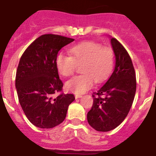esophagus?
Returning a JSON list of instances; mask_svg holds the SVG:
<instances>
[{
  "instance_id": "esophagus-1",
  "label": "esophagus",
  "mask_w": 156,
  "mask_h": 156,
  "mask_svg": "<svg viewBox=\"0 0 156 156\" xmlns=\"http://www.w3.org/2000/svg\"><path fill=\"white\" fill-rule=\"evenodd\" d=\"M75 98H76V99L80 98H82V95L81 94H76V95H75Z\"/></svg>"
}]
</instances>
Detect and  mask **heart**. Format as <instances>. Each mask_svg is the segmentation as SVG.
Segmentation results:
<instances>
[{"mask_svg": "<svg viewBox=\"0 0 156 156\" xmlns=\"http://www.w3.org/2000/svg\"><path fill=\"white\" fill-rule=\"evenodd\" d=\"M70 55L58 54L55 65L61 75L72 76L77 66H80L83 74L74 76L66 83L69 91L82 94L91 89L94 82L102 83L113 70L114 54L107 46H101L100 43L85 41L70 48Z\"/></svg>", "mask_w": 156, "mask_h": 156, "instance_id": "obj_1", "label": "heart"}]
</instances>
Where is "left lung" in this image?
<instances>
[{"mask_svg":"<svg viewBox=\"0 0 156 156\" xmlns=\"http://www.w3.org/2000/svg\"><path fill=\"white\" fill-rule=\"evenodd\" d=\"M115 53L114 70L105 84L93 93V104L87 113L89 124L98 131H109L119 126L134 101L136 74L129 54L115 38L110 39Z\"/></svg>","mask_w":156,"mask_h":156,"instance_id":"1","label":"left lung"}]
</instances>
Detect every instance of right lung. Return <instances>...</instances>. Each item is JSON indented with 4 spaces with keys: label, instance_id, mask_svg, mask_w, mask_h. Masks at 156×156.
<instances>
[{
    "label": "right lung",
    "instance_id": "1",
    "mask_svg": "<svg viewBox=\"0 0 156 156\" xmlns=\"http://www.w3.org/2000/svg\"><path fill=\"white\" fill-rule=\"evenodd\" d=\"M74 41L57 34H43L25 49L17 67L16 88L19 101L34 126L52 128L65 120L68 106L75 100L73 94L61 93L55 59L58 51Z\"/></svg>",
    "mask_w": 156,
    "mask_h": 156
}]
</instances>
